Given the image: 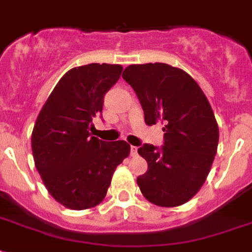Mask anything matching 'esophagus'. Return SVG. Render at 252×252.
<instances>
[{
  "label": "esophagus",
  "instance_id": "obj_1",
  "mask_svg": "<svg viewBox=\"0 0 252 252\" xmlns=\"http://www.w3.org/2000/svg\"><path fill=\"white\" fill-rule=\"evenodd\" d=\"M130 156H137V148L136 146H130Z\"/></svg>",
  "mask_w": 252,
  "mask_h": 252
}]
</instances>
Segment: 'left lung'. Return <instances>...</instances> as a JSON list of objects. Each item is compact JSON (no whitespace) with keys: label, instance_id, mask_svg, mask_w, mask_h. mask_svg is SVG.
I'll return each instance as SVG.
<instances>
[{"label":"left lung","instance_id":"obj_1","mask_svg":"<svg viewBox=\"0 0 252 252\" xmlns=\"http://www.w3.org/2000/svg\"><path fill=\"white\" fill-rule=\"evenodd\" d=\"M123 78L132 86L148 126L163 124L161 148L144 144L138 154L148 171L137 178L142 195L159 207H178L199 192L219 145V126L203 90L171 65H129Z\"/></svg>","mask_w":252,"mask_h":252}]
</instances>
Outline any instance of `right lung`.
Segmentation results:
<instances>
[{
    "instance_id": "add662e5",
    "label": "right lung",
    "mask_w": 252,
    "mask_h": 252,
    "mask_svg": "<svg viewBox=\"0 0 252 252\" xmlns=\"http://www.w3.org/2000/svg\"><path fill=\"white\" fill-rule=\"evenodd\" d=\"M122 65L89 64L70 69L57 82L37 116L31 137L35 166L48 192L64 207L98 205L115 168L129 156L126 141L90 134L102 118L104 95L120 78Z\"/></svg>"
}]
</instances>
